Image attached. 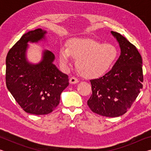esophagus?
<instances>
[{
    "mask_svg": "<svg viewBox=\"0 0 151 151\" xmlns=\"http://www.w3.org/2000/svg\"><path fill=\"white\" fill-rule=\"evenodd\" d=\"M69 82H70V84H76V83H78V79L76 78H75V77H74V76H73V77H71V78H70Z\"/></svg>",
    "mask_w": 151,
    "mask_h": 151,
    "instance_id": "34e87169",
    "label": "esophagus"
}]
</instances>
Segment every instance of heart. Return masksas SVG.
Masks as SVG:
<instances>
[{"label": "heart", "mask_w": 151, "mask_h": 151, "mask_svg": "<svg viewBox=\"0 0 151 151\" xmlns=\"http://www.w3.org/2000/svg\"><path fill=\"white\" fill-rule=\"evenodd\" d=\"M117 55L114 45L92 39L70 40L67 48H62L59 52L63 66L69 65L70 57H73L76 60L78 72L87 78H96L105 75L114 65Z\"/></svg>", "instance_id": "obj_1"}]
</instances>
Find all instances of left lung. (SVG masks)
Wrapping results in <instances>:
<instances>
[{
	"label": "left lung",
	"mask_w": 151,
	"mask_h": 151,
	"mask_svg": "<svg viewBox=\"0 0 151 151\" xmlns=\"http://www.w3.org/2000/svg\"><path fill=\"white\" fill-rule=\"evenodd\" d=\"M111 33L119 43L121 55L109 72L90 81L93 93L87 104L99 115L116 117L126 113L142 88V61L134 45L119 33Z\"/></svg>",
	"instance_id": "obj_1"
}]
</instances>
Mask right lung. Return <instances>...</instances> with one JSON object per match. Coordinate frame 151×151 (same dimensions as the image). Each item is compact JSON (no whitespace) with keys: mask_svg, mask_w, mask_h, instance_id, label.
Segmentation results:
<instances>
[{"mask_svg":"<svg viewBox=\"0 0 151 151\" xmlns=\"http://www.w3.org/2000/svg\"><path fill=\"white\" fill-rule=\"evenodd\" d=\"M45 30L28 32L9 50L6 58V85L20 106L28 113L41 115L54 111L60 94L68 85V76L52 63L55 55L45 50L42 60L32 65L27 60L29 42L45 38Z\"/></svg>","mask_w":151,"mask_h":151,"instance_id":"obj_1","label":"right lung"}]
</instances>
